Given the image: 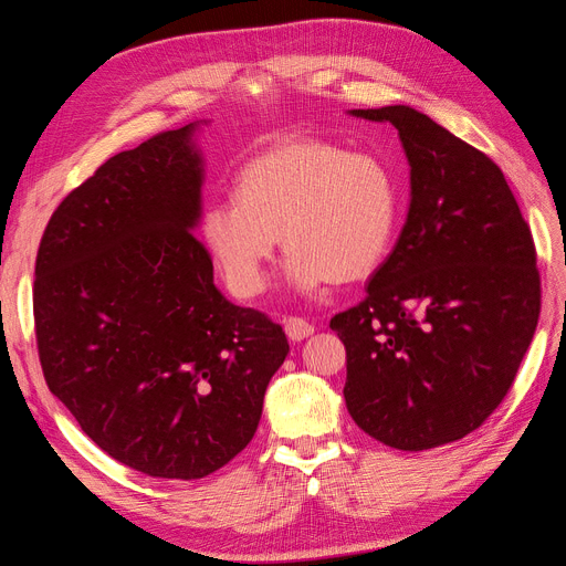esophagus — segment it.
<instances>
[{
    "label": "esophagus",
    "mask_w": 566,
    "mask_h": 566,
    "mask_svg": "<svg viewBox=\"0 0 566 566\" xmlns=\"http://www.w3.org/2000/svg\"><path fill=\"white\" fill-rule=\"evenodd\" d=\"M285 333H287V337L293 339V342H302L304 337L314 335V325L310 321L300 318V316H290L285 321Z\"/></svg>",
    "instance_id": "34e87169"
}]
</instances>
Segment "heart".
<instances>
[{
    "mask_svg": "<svg viewBox=\"0 0 566 566\" xmlns=\"http://www.w3.org/2000/svg\"><path fill=\"white\" fill-rule=\"evenodd\" d=\"M397 217V186L378 158L297 136L252 158L233 181V200L202 210L200 241L231 293L252 300L269 283L281 235L290 285L316 293L375 271Z\"/></svg>",
    "mask_w": 566,
    "mask_h": 566,
    "instance_id": "1",
    "label": "heart"
}]
</instances>
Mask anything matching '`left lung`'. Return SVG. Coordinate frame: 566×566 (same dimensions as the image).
Masks as SVG:
<instances>
[{"label":"left lung","instance_id":"left-lung-1","mask_svg":"<svg viewBox=\"0 0 566 566\" xmlns=\"http://www.w3.org/2000/svg\"><path fill=\"white\" fill-rule=\"evenodd\" d=\"M349 113L399 129L410 205L366 300L331 318L347 410L391 449H434L476 430L515 382L541 314L534 238L482 150L410 106Z\"/></svg>","mask_w":566,"mask_h":566}]
</instances>
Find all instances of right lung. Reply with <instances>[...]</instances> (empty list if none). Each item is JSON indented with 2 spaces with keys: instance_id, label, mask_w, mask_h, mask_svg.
Here are the masks:
<instances>
[{
  "instance_id": "obj_1",
  "label": "right lung",
  "mask_w": 566,
  "mask_h": 566,
  "mask_svg": "<svg viewBox=\"0 0 566 566\" xmlns=\"http://www.w3.org/2000/svg\"><path fill=\"white\" fill-rule=\"evenodd\" d=\"M198 123L101 165L51 214L35 264L44 380L101 451L163 479L241 453L290 352L279 323L214 285Z\"/></svg>"
}]
</instances>
